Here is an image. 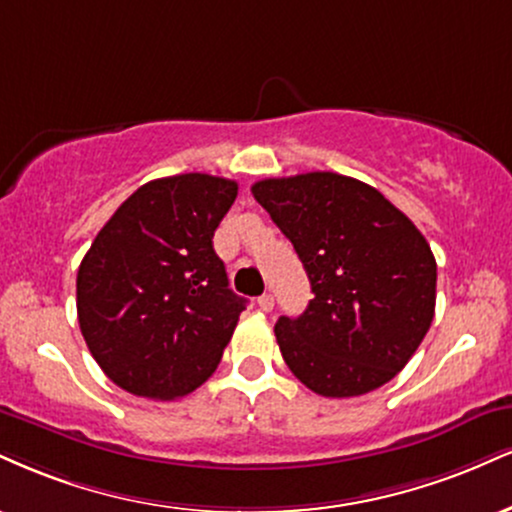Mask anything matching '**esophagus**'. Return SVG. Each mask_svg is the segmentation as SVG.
Here are the masks:
<instances>
[{
	"mask_svg": "<svg viewBox=\"0 0 512 512\" xmlns=\"http://www.w3.org/2000/svg\"><path fill=\"white\" fill-rule=\"evenodd\" d=\"M257 305H260L262 312H272L274 310V295L272 293H264L257 298Z\"/></svg>",
	"mask_w": 512,
	"mask_h": 512,
	"instance_id": "esophagus-1",
	"label": "esophagus"
}]
</instances>
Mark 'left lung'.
<instances>
[{"label": "left lung", "instance_id": "8db88e82", "mask_svg": "<svg viewBox=\"0 0 512 512\" xmlns=\"http://www.w3.org/2000/svg\"><path fill=\"white\" fill-rule=\"evenodd\" d=\"M252 195L315 293L303 315L274 326L288 369L326 398L391 381L434 319L436 260L417 226L377 188L334 171L264 178Z\"/></svg>", "mask_w": 512, "mask_h": 512}]
</instances>
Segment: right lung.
<instances>
[{"instance_id": "right-lung-1", "label": "right lung", "mask_w": 512, "mask_h": 512, "mask_svg": "<svg viewBox=\"0 0 512 512\" xmlns=\"http://www.w3.org/2000/svg\"><path fill=\"white\" fill-rule=\"evenodd\" d=\"M236 195L229 178H157L116 209L85 252L78 324L123 391L174 400L217 369L245 310L212 245Z\"/></svg>"}]
</instances>
